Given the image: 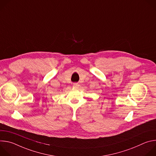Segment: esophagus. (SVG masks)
I'll return each mask as SVG.
<instances>
[{
  "instance_id": "34e87169",
  "label": "esophagus",
  "mask_w": 156,
  "mask_h": 156,
  "mask_svg": "<svg viewBox=\"0 0 156 156\" xmlns=\"http://www.w3.org/2000/svg\"><path fill=\"white\" fill-rule=\"evenodd\" d=\"M79 86H80V85H79V84L76 83H74V84H73V87H75V88H78V87H79Z\"/></svg>"
}]
</instances>
